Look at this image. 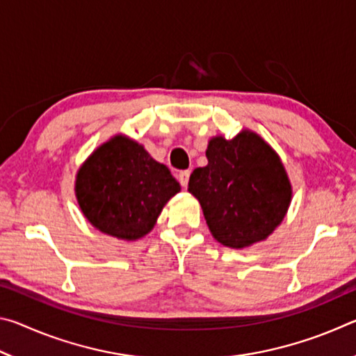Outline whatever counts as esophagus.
Wrapping results in <instances>:
<instances>
[{"label": "esophagus", "mask_w": 356, "mask_h": 356, "mask_svg": "<svg viewBox=\"0 0 356 356\" xmlns=\"http://www.w3.org/2000/svg\"><path fill=\"white\" fill-rule=\"evenodd\" d=\"M177 179L180 185H182L184 188H186V185H188V179H190V171H180L177 174Z\"/></svg>", "instance_id": "obj_1"}]
</instances>
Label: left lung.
<instances>
[{
    "label": "left lung",
    "mask_w": 356,
    "mask_h": 356,
    "mask_svg": "<svg viewBox=\"0 0 356 356\" xmlns=\"http://www.w3.org/2000/svg\"><path fill=\"white\" fill-rule=\"evenodd\" d=\"M209 163L191 172L188 191L200 201L213 238L243 250L278 227L292 201V185L280 155L256 131L232 140L210 138Z\"/></svg>",
    "instance_id": "left-lung-1"
}]
</instances>
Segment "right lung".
<instances>
[{
	"label": "right lung",
	"instance_id": "1",
	"mask_svg": "<svg viewBox=\"0 0 356 356\" xmlns=\"http://www.w3.org/2000/svg\"><path fill=\"white\" fill-rule=\"evenodd\" d=\"M180 185L131 138L114 135L83 161L75 196L83 215L106 236L135 242L152 231Z\"/></svg>",
	"mask_w": 356,
	"mask_h": 356
}]
</instances>
